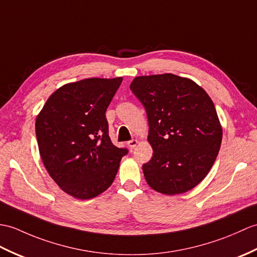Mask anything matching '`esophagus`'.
Segmentation results:
<instances>
[{
    "mask_svg": "<svg viewBox=\"0 0 257 257\" xmlns=\"http://www.w3.org/2000/svg\"><path fill=\"white\" fill-rule=\"evenodd\" d=\"M137 146H138V140H131L128 142V147L130 149H135Z\"/></svg>",
    "mask_w": 257,
    "mask_h": 257,
    "instance_id": "34e87169",
    "label": "esophagus"
}]
</instances>
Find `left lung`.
Here are the masks:
<instances>
[{
    "mask_svg": "<svg viewBox=\"0 0 257 257\" xmlns=\"http://www.w3.org/2000/svg\"><path fill=\"white\" fill-rule=\"evenodd\" d=\"M130 89L148 116L153 150L142 165L148 185L169 196L193 189L209 173L222 140L209 95L193 80L172 73L137 76Z\"/></svg>",
    "mask_w": 257,
    "mask_h": 257,
    "instance_id": "left-lung-1",
    "label": "left lung"
}]
</instances>
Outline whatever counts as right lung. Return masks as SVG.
Wrapping results in <instances>:
<instances>
[{
	"instance_id": "obj_1",
	"label": "right lung",
	"mask_w": 257,
	"mask_h": 257,
	"mask_svg": "<svg viewBox=\"0 0 257 257\" xmlns=\"http://www.w3.org/2000/svg\"><path fill=\"white\" fill-rule=\"evenodd\" d=\"M122 77H89L53 92L36 118L40 158L64 193L91 199L115 180L126 149L112 145L105 112Z\"/></svg>"
}]
</instances>
